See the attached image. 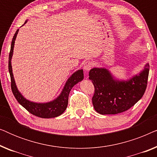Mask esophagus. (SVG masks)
<instances>
[{
    "mask_svg": "<svg viewBox=\"0 0 157 157\" xmlns=\"http://www.w3.org/2000/svg\"><path fill=\"white\" fill-rule=\"evenodd\" d=\"M93 66H94V63L92 61H86L84 64H83V68L88 71H89L92 67H93Z\"/></svg>",
    "mask_w": 157,
    "mask_h": 157,
    "instance_id": "esophagus-1",
    "label": "esophagus"
}]
</instances>
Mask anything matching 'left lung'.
Instances as JSON below:
<instances>
[{
    "instance_id": "1",
    "label": "left lung",
    "mask_w": 157,
    "mask_h": 157,
    "mask_svg": "<svg viewBox=\"0 0 157 157\" xmlns=\"http://www.w3.org/2000/svg\"><path fill=\"white\" fill-rule=\"evenodd\" d=\"M149 65L128 81L113 79L106 68H94L89 79L94 86L92 103L100 114H117L127 111L142 97L147 89Z\"/></svg>"
}]
</instances>
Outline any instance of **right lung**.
Segmentation results:
<instances>
[{
    "label": "right lung",
    "mask_w": 157,
    "mask_h": 157,
    "mask_svg": "<svg viewBox=\"0 0 157 157\" xmlns=\"http://www.w3.org/2000/svg\"><path fill=\"white\" fill-rule=\"evenodd\" d=\"M26 23L25 21V23ZM18 29L15 33L13 38L11 42V47H10V51L9 53V59H8V70H9L10 81H11V90L13 94L18 101V102L21 106H23L26 110L34 116L38 117L44 118V119H49V118H54L59 117L66 110L68 106V95L71 90L79 81H82L83 78V70H78L72 74V76L68 79L65 86H64L61 94L57 98H56L53 101L45 103V104H38V103L31 102L28 101L21 95L18 90L17 89L16 83H15L13 75L12 72V66H11V58L13 52V47L15 44V40H16L17 34L18 32Z\"/></svg>",
    "instance_id": "right-lung-1"
}]
</instances>
